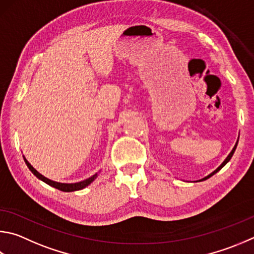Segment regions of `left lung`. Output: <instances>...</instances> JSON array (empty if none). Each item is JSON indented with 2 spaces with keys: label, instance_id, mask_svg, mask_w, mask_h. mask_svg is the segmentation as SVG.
Masks as SVG:
<instances>
[{
  "label": "left lung",
  "instance_id": "obj_1",
  "mask_svg": "<svg viewBox=\"0 0 254 254\" xmlns=\"http://www.w3.org/2000/svg\"><path fill=\"white\" fill-rule=\"evenodd\" d=\"M237 145H238V142L236 143V145H234V147H233V149H232V151L231 152H230V153H229V155L227 156V158H225V160L223 161V162L222 163H221V165H220V167L219 168H216L215 170H214V171L213 172H211L209 175H206V177H204L203 179H201V180H199V181L201 182V181H204V180H206V179H209V178H211L212 177V175H214L216 172H219L220 171V170L221 169H222L223 167H224V165L225 164H227L228 162H229V161L230 160H231V158H232V155H233V153H234V151H236V149H237Z\"/></svg>",
  "mask_w": 254,
  "mask_h": 254
}]
</instances>
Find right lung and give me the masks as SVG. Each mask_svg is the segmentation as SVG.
I'll return each instance as SVG.
<instances>
[{"instance_id":"1","label":"right lung","mask_w":254,"mask_h":254,"mask_svg":"<svg viewBox=\"0 0 254 254\" xmlns=\"http://www.w3.org/2000/svg\"><path fill=\"white\" fill-rule=\"evenodd\" d=\"M23 158H24V156H23ZM24 161H25V163L27 165V168L30 169V171L33 173L36 178H38L39 180H41V181H43V182H45L47 184H49V186L53 187L55 189H58V190L63 191V192H73V191L82 190V189H84L87 186H90V184L93 182L96 178H98V175L101 172V170H100L99 172H96L95 174L92 175V177L87 178L85 180H83V181H80V182H75V183H61V182H57V181H53V180H50L48 178H45L44 175H42L40 172L36 171V170L33 167H32L29 161H27L25 158H24Z\"/></svg>"}]
</instances>
